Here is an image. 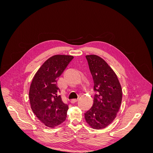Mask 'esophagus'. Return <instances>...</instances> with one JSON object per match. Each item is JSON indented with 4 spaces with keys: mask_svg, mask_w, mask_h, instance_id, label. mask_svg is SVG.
Masks as SVG:
<instances>
[{
    "mask_svg": "<svg viewBox=\"0 0 153 153\" xmlns=\"http://www.w3.org/2000/svg\"><path fill=\"white\" fill-rule=\"evenodd\" d=\"M78 100V99L77 98V99H73V100H71V103H76V101Z\"/></svg>",
    "mask_w": 153,
    "mask_h": 153,
    "instance_id": "esophagus-1",
    "label": "esophagus"
}]
</instances>
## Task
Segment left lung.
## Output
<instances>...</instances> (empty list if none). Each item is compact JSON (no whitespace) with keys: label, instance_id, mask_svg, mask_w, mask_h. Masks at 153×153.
<instances>
[{"label":"left lung","instance_id":"obj_1","mask_svg":"<svg viewBox=\"0 0 153 153\" xmlns=\"http://www.w3.org/2000/svg\"><path fill=\"white\" fill-rule=\"evenodd\" d=\"M85 57L97 93L93 105L85 113V119L92 128L103 129L116 117L123 98L121 86L116 74L105 60L96 55Z\"/></svg>","mask_w":153,"mask_h":153}]
</instances>
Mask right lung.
I'll return each instance as SVG.
<instances>
[{
  "label": "right lung",
  "instance_id": "add662e5",
  "mask_svg": "<svg viewBox=\"0 0 153 153\" xmlns=\"http://www.w3.org/2000/svg\"><path fill=\"white\" fill-rule=\"evenodd\" d=\"M73 56L55 55L40 67L32 80L29 89L30 107L45 126L54 128L66 120L68 105L63 101L57 85L59 76Z\"/></svg>",
  "mask_w": 153,
  "mask_h": 153
}]
</instances>
